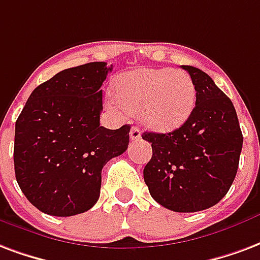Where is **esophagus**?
<instances>
[{"mask_svg":"<svg viewBox=\"0 0 260 260\" xmlns=\"http://www.w3.org/2000/svg\"><path fill=\"white\" fill-rule=\"evenodd\" d=\"M131 140H139L140 139V129L138 126H132L129 132Z\"/></svg>","mask_w":260,"mask_h":260,"instance_id":"1","label":"esophagus"}]
</instances>
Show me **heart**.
Returning a JSON list of instances; mask_svg holds the SVG:
<instances>
[{
  "label": "heart",
  "mask_w": 260,
  "mask_h": 260,
  "mask_svg": "<svg viewBox=\"0 0 260 260\" xmlns=\"http://www.w3.org/2000/svg\"><path fill=\"white\" fill-rule=\"evenodd\" d=\"M106 106L111 111L139 114L151 129L174 131L189 118L196 103L191 77L174 69H142L121 74Z\"/></svg>",
  "instance_id": "b5f03b06"
}]
</instances>
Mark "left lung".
I'll return each mask as SVG.
<instances>
[{
  "label": "left lung",
  "instance_id": "obj_1",
  "mask_svg": "<svg viewBox=\"0 0 260 260\" xmlns=\"http://www.w3.org/2000/svg\"><path fill=\"white\" fill-rule=\"evenodd\" d=\"M196 86V107L178 129L145 132L153 157L143 169L151 197L175 212H197L218 204L237 174L243 134L232 101L211 77L182 66Z\"/></svg>",
  "mask_w": 260,
  "mask_h": 260
}]
</instances>
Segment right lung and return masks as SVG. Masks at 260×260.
Returning a JSON list of instances; mask_svg holds the SVG:
<instances>
[{"label": "right lung", "mask_w": 260, "mask_h": 260, "mask_svg": "<svg viewBox=\"0 0 260 260\" xmlns=\"http://www.w3.org/2000/svg\"><path fill=\"white\" fill-rule=\"evenodd\" d=\"M113 67L92 61L38 85L15 125L19 187L41 212L73 216L99 200L102 169L128 149L129 125L101 126V86Z\"/></svg>", "instance_id": "right-lung-1"}]
</instances>
